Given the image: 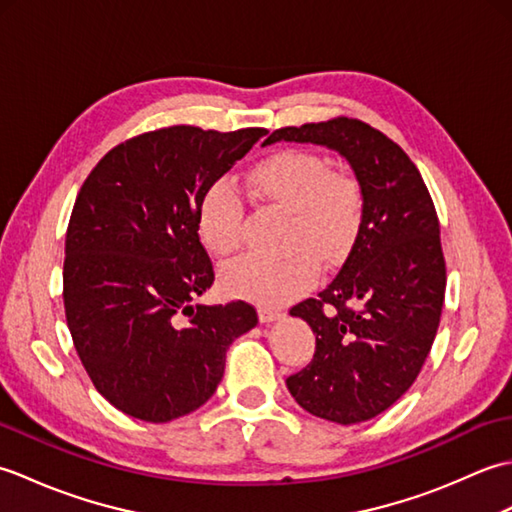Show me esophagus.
<instances>
[{
	"label": "esophagus",
	"mask_w": 512,
	"mask_h": 512,
	"mask_svg": "<svg viewBox=\"0 0 512 512\" xmlns=\"http://www.w3.org/2000/svg\"><path fill=\"white\" fill-rule=\"evenodd\" d=\"M281 310H277V308H268V306H262L259 308V321L262 323H273V321H277V319H281Z\"/></svg>",
	"instance_id": "34e87169"
}]
</instances>
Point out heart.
<instances>
[{
    "label": "heart",
    "instance_id": "b5f03b06",
    "mask_svg": "<svg viewBox=\"0 0 512 512\" xmlns=\"http://www.w3.org/2000/svg\"><path fill=\"white\" fill-rule=\"evenodd\" d=\"M246 182L255 195L290 213L284 255L253 253L224 268L222 286L233 297L279 306L306 290L317 277V262L336 264L361 233L365 217L363 184L350 171H334L321 154L279 149L248 167ZM244 202L233 187L217 182L204 193L198 231L217 257L242 246Z\"/></svg>",
    "mask_w": 512,
    "mask_h": 512
}]
</instances>
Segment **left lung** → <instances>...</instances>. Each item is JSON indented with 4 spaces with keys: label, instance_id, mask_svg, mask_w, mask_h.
<instances>
[{
    "label": "left lung",
    "instance_id": "1",
    "mask_svg": "<svg viewBox=\"0 0 512 512\" xmlns=\"http://www.w3.org/2000/svg\"><path fill=\"white\" fill-rule=\"evenodd\" d=\"M279 140L339 151L363 184V226L339 275L290 310L317 350L286 385L312 416L365 422L413 385L436 339L447 288L436 206L405 151L356 118L281 127L264 145Z\"/></svg>",
    "mask_w": 512,
    "mask_h": 512
}]
</instances>
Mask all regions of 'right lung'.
<instances>
[{
    "instance_id": "obj_1",
    "label": "right lung",
    "mask_w": 512,
    "mask_h": 512,
    "mask_svg": "<svg viewBox=\"0 0 512 512\" xmlns=\"http://www.w3.org/2000/svg\"><path fill=\"white\" fill-rule=\"evenodd\" d=\"M266 129L162 127L116 145L76 195L65 235L63 306L99 394L145 422L187 416L224 376L226 350L253 330L246 301L202 306L213 264L198 209Z\"/></svg>"
}]
</instances>
